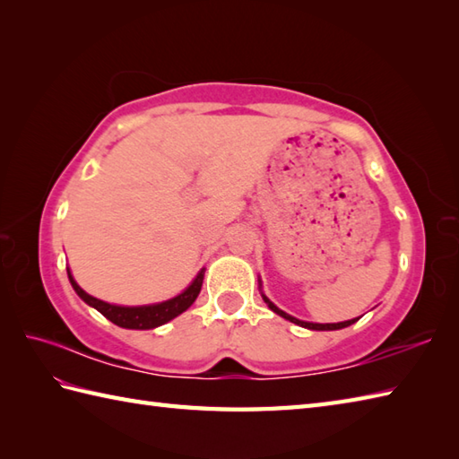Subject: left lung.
Returning a JSON list of instances; mask_svg holds the SVG:
<instances>
[{"mask_svg":"<svg viewBox=\"0 0 459 459\" xmlns=\"http://www.w3.org/2000/svg\"><path fill=\"white\" fill-rule=\"evenodd\" d=\"M259 289H261V282H259ZM261 297H263L264 302H267V307H269L273 312H277L279 316H282L284 320H289V322H292V324H299V325H302V328H308V330H342V328H348V325H351L353 322H358V318L345 320V322H338V324H312V322H302V320H299V318H294V316H290V314H287V312H282L281 308L274 307V304H273L267 297H264L263 292H261Z\"/></svg>","mask_w":459,"mask_h":459,"instance_id":"1","label":"left lung"}]
</instances>
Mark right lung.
Wrapping results in <instances>:
<instances>
[{
	"instance_id": "right-lung-1",
	"label": "right lung",
	"mask_w": 459,
	"mask_h": 459,
	"mask_svg": "<svg viewBox=\"0 0 459 459\" xmlns=\"http://www.w3.org/2000/svg\"><path fill=\"white\" fill-rule=\"evenodd\" d=\"M66 271H68L70 284H73V289L76 290L78 297L86 304H90V307H94L100 314H104L109 322H114L116 325H119V328H127V330H151V328H157V325L170 322L172 318H177L178 314H182L192 307V302H195L200 294L204 271L206 269H202L196 274V279L190 282V287L186 290H182L178 297L159 302V304H149V307H117V304H109V302L90 297L88 292H84L78 287V282L74 281L73 274H70V269Z\"/></svg>"
}]
</instances>
